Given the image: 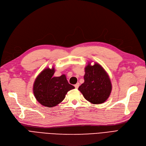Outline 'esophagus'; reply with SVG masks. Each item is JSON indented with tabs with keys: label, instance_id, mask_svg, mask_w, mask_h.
Masks as SVG:
<instances>
[{
	"label": "esophagus",
	"instance_id": "1",
	"mask_svg": "<svg viewBox=\"0 0 146 146\" xmlns=\"http://www.w3.org/2000/svg\"><path fill=\"white\" fill-rule=\"evenodd\" d=\"M79 83H77L76 84L74 85V87L76 89H78L79 88Z\"/></svg>",
	"mask_w": 146,
	"mask_h": 146
}]
</instances>
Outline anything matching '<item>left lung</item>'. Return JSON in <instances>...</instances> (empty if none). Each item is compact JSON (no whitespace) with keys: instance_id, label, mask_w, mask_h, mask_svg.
<instances>
[{"instance_id":"1","label":"left lung","mask_w":146,"mask_h":146,"mask_svg":"<svg viewBox=\"0 0 146 146\" xmlns=\"http://www.w3.org/2000/svg\"><path fill=\"white\" fill-rule=\"evenodd\" d=\"M84 83L78 88L84 98L90 103L99 104L104 103L109 97L112 86L108 74L98 63L85 68Z\"/></svg>"}]
</instances>
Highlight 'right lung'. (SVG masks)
Masks as SVG:
<instances>
[{
    "mask_svg": "<svg viewBox=\"0 0 146 146\" xmlns=\"http://www.w3.org/2000/svg\"><path fill=\"white\" fill-rule=\"evenodd\" d=\"M55 68H46L37 76L33 85V93L37 101L43 106L53 107L65 98L74 86L69 84L65 74L54 76Z\"/></svg>",
    "mask_w": 146,
    "mask_h": 146,
    "instance_id": "1",
    "label": "right lung"
}]
</instances>
